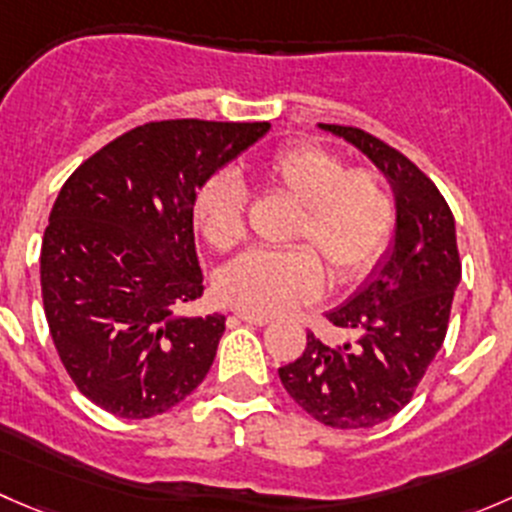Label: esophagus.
Listing matches in <instances>:
<instances>
[{
	"instance_id": "esophagus-1",
	"label": "esophagus",
	"mask_w": 512,
	"mask_h": 512,
	"mask_svg": "<svg viewBox=\"0 0 512 512\" xmlns=\"http://www.w3.org/2000/svg\"><path fill=\"white\" fill-rule=\"evenodd\" d=\"M235 319H240V322L245 324H255V327H265V324H270V317H262V314H250V312H237Z\"/></svg>"
}]
</instances>
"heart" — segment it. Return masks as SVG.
<instances>
[{
	"mask_svg": "<svg viewBox=\"0 0 512 512\" xmlns=\"http://www.w3.org/2000/svg\"><path fill=\"white\" fill-rule=\"evenodd\" d=\"M267 188L297 205L282 250H250L218 275L220 299L250 314H282L322 292L324 271L334 285L369 275L389 247L396 200L381 173L349 168L319 143H292L257 163ZM247 195L230 173H213L193 198L195 223L210 247L227 252L245 237Z\"/></svg>",
	"mask_w": 512,
	"mask_h": 512,
	"instance_id": "heart-1",
	"label": "heart"
}]
</instances>
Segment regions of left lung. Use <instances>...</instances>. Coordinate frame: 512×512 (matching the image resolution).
<instances>
[{"label": "left lung", "instance_id": "8db88e82", "mask_svg": "<svg viewBox=\"0 0 512 512\" xmlns=\"http://www.w3.org/2000/svg\"><path fill=\"white\" fill-rule=\"evenodd\" d=\"M389 178L396 195L394 250L366 285L327 319L347 334L329 344L307 329V347L280 366L287 394L332 428H371L399 414L436 359L461 282L456 220L441 190L394 146L356 126L322 123Z\"/></svg>", "mask_w": 512, "mask_h": 512}]
</instances>
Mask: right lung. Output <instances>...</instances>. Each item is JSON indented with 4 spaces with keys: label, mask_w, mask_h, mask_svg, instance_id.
Wrapping results in <instances>:
<instances>
[{
    "label": "right lung",
    "mask_w": 512,
    "mask_h": 512,
    "mask_svg": "<svg viewBox=\"0 0 512 512\" xmlns=\"http://www.w3.org/2000/svg\"><path fill=\"white\" fill-rule=\"evenodd\" d=\"M270 123L148 121L86 158L59 190L41 240V297L76 389L141 421L193 394L223 314L183 317L203 294L193 198Z\"/></svg>",
    "instance_id": "1"
}]
</instances>
